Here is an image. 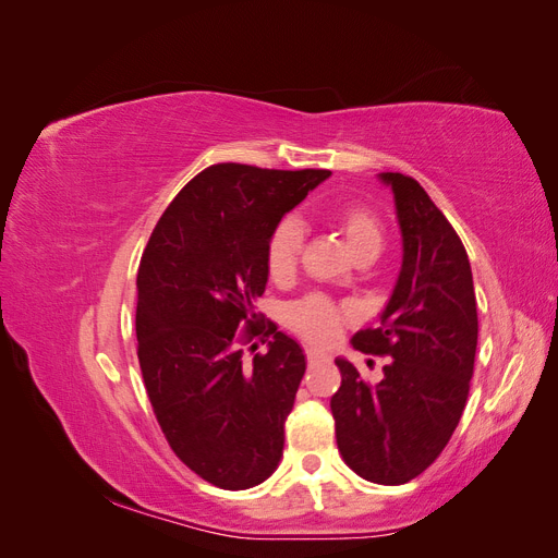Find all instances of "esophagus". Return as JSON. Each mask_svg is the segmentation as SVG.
Masks as SVG:
<instances>
[{"label": "esophagus", "mask_w": 558, "mask_h": 558, "mask_svg": "<svg viewBox=\"0 0 558 558\" xmlns=\"http://www.w3.org/2000/svg\"><path fill=\"white\" fill-rule=\"evenodd\" d=\"M307 361L310 363H326V361H330V356L320 349H307Z\"/></svg>", "instance_id": "34e87169"}]
</instances>
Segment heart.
Wrapping results in <instances>:
<instances>
[{"label": "heart", "mask_w": 558, "mask_h": 558, "mask_svg": "<svg viewBox=\"0 0 558 558\" xmlns=\"http://www.w3.org/2000/svg\"><path fill=\"white\" fill-rule=\"evenodd\" d=\"M328 221L342 232L353 258L375 260L379 256L386 240V228L375 209H369L363 202H337V205L328 209ZM302 240H305V232H302L298 218L289 216L275 226L265 246L269 279L286 281L293 277L302 251ZM344 316L347 310L342 305L318 293L302 298L286 310L289 326L312 342H330L337 330H340Z\"/></svg>", "instance_id": "obj_1"}]
</instances>
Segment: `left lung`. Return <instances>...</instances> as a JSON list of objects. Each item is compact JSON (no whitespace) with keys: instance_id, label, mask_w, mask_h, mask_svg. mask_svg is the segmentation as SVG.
I'll use <instances>...</instances> for the list:
<instances>
[{"instance_id":"obj_1","label":"left lung","mask_w":558,"mask_h":558,"mask_svg":"<svg viewBox=\"0 0 558 558\" xmlns=\"http://www.w3.org/2000/svg\"><path fill=\"white\" fill-rule=\"evenodd\" d=\"M391 185L402 230V267L377 328L353 349L388 356L369 384L337 359L342 384L330 398L337 449L367 482L398 486L418 477L459 426L477 351V300L465 246L421 183L400 172Z\"/></svg>"}]
</instances>
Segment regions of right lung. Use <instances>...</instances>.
<instances>
[{
	"mask_svg": "<svg viewBox=\"0 0 558 558\" xmlns=\"http://www.w3.org/2000/svg\"><path fill=\"white\" fill-rule=\"evenodd\" d=\"M328 170L218 162L183 185L150 232L137 272V356L150 408L172 451L205 482L242 492L283 451L305 353L272 320L260 326L265 246L286 211ZM245 328L272 336L244 366Z\"/></svg>",
	"mask_w": 558,
	"mask_h": 558,
	"instance_id": "1",
	"label": "right lung"
}]
</instances>
